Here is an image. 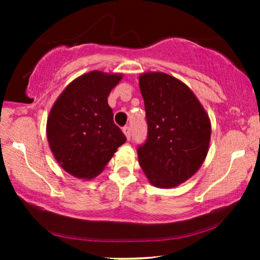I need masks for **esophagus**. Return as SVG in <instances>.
<instances>
[{"mask_svg":"<svg viewBox=\"0 0 260 260\" xmlns=\"http://www.w3.org/2000/svg\"><path fill=\"white\" fill-rule=\"evenodd\" d=\"M123 133L125 134L127 140H130V138H131V127L129 125H125L123 127Z\"/></svg>","mask_w":260,"mask_h":260,"instance_id":"obj_1","label":"esophagus"}]
</instances>
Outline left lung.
Wrapping results in <instances>:
<instances>
[{"label":"left lung","instance_id":"obj_1","mask_svg":"<svg viewBox=\"0 0 260 260\" xmlns=\"http://www.w3.org/2000/svg\"><path fill=\"white\" fill-rule=\"evenodd\" d=\"M148 135L137 147L149 181L172 188L194 175L205 161L211 123L195 94L176 78L151 72L140 77Z\"/></svg>","mask_w":260,"mask_h":260}]
</instances>
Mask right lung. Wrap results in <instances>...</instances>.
Listing matches in <instances>:
<instances>
[{
    "label": "right lung",
    "instance_id": "right-lung-1",
    "mask_svg": "<svg viewBox=\"0 0 260 260\" xmlns=\"http://www.w3.org/2000/svg\"><path fill=\"white\" fill-rule=\"evenodd\" d=\"M120 79V74L99 71L84 74L65 88L49 112V147L59 165L73 176H97L125 143L108 104L110 92Z\"/></svg>",
    "mask_w": 260,
    "mask_h": 260
}]
</instances>
